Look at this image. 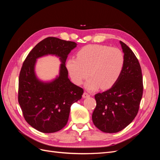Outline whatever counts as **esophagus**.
<instances>
[{
	"mask_svg": "<svg viewBox=\"0 0 160 160\" xmlns=\"http://www.w3.org/2000/svg\"><path fill=\"white\" fill-rule=\"evenodd\" d=\"M90 97V95L88 94V93H86V92H85V93L83 94V98H88Z\"/></svg>",
	"mask_w": 160,
	"mask_h": 160,
	"instance_id": "1",
	"label": "esophagus"
}]
</instances>
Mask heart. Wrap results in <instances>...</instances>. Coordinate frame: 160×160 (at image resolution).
<instances>
[{"label":"heart","instance_id":"obj_1","mask_svg":"<svg viewBox=\"0 0 160 160\" xmlns=\"http://www.w3.org/2000/svg\"><path fill=\"white\" fill-rule=\"evenodd\" d=\"M125 58L118 48L104 45H88L77 52V58H71L66 67L71 78L80 85L89 76L85 88L89 91L98 88L109 89L116 83L122 74Z\"/></svg>","mask_w":160,"mask_h":160}]
</instances>
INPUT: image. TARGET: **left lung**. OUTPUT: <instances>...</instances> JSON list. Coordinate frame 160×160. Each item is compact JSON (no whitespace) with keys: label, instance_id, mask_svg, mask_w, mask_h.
<instances>
[{"label":"left lung","instance_id":"left-lung-1","mask_svg":"<svg viewBox=\"0 0 160 160\" xmlns=\"http://www.w3.org/2000/svg\"><path fill=\"white\" fill-rule=\"evenodd\" d=\"M119 42L125 58L122 74L111 89L95 95L96 108L92 120L105 133H117L132 123L143 95V77L138 59L128 46Z\"/></svg>","mask_w":160,"mask_h":160}]
</instances>
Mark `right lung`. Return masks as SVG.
Wrapping results in <instances>:
<instances>
[{"instance_id": "obj_1", "label": "right lung", "mask_w": 160, "mask_h": 160, "mask_svg": "<svg viewBox=\"0 0 160 160\" xmlns=\"http://www.w3.org/2000/svg\"><path fill=\"white\" fill-rule=\"evenodd\" d=\"M77 43L47 37L33 48L24 61L19 75L18 101L26 122L42 133H54L63 128L69 119L71 106L81 99L83 89L68 78L65 62ZM51 54L62 62L60 75L44 82L35 73L36 59Z\"/></svg>"}]
</instances>
